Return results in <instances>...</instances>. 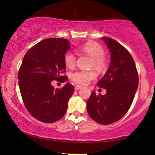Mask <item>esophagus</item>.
I'll list each match as a JSON object with an SVG mask.
<instances>
[{"label": "esophagus", "mask_w": 155, "mask_h": 155, "mask_svg": "<svg viewBox=\"0 0 155 155\" xmlns=\"http://www.w3.org/2000/svg\"><path fill=\"white\" fill-rule=\"evenodd\" d=\"M80 88H81V86H79V85H76L75 87H74V89H75V90H79Z\"/></svg>", "instance_id": "obj_1"}]
</instances>
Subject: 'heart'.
<instances>
[{"instance_id":"1","label":"heart","mask_w":155,"mask_h":155,"mask_svg":"<svg viewBox=\"0 0 155 155\" xmlns=\"http://www.w3.org/2000/svg\"><path fill=\"white\" fill-rule=\"evenodd\" d=\"M79 51L85 53L92 58L91 65L98 71H103L106 66L104 58V49L100 44L94 42L85 44L79 49ZM76 58L72 51H67L64 55V63L68 68H73L76 65ZM96 74L93 71H76L71 74V79L78 84H87L90 81L95 79Z\"/></svg>"}]
</instances>
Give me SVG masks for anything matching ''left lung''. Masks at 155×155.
Listing matches in <instances>:
<instances>
[{"label":"left lung","instance_id":"obj_1","mask_svg":"<svg viewBox=\"0 0 155 155\" xmlns=\"http://www.w3.org/2000/svg\"><path fill=\"white\" fill-rule=\"evenodd\" d=\"M107 46L111 62L107 71L97 85L106 90L104 95L92 91L87 102L88 114L101 124L120 120L132 104L138 86V75L130 52L117 41L101 38Z\"/></svg>","mask_w":155,"mask_h":155}]
</instances>
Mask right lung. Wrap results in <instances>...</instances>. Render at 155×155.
Returning <instances> with one entry per match:
<instances>
[{
    "mask_svg": "<svg viewBox=\"0 0 155 155\" xmlns=\"http://www.w3.org/2000/svg\"><path fill=\"white\" fill-rule=\"evenodd\" d=\"M70 49L66 39L49 38L31 48L23 58L18 74L19 90L28 111L41 122H56L67 111L74 86L66 83L58 90L51 81H67V76L60 74L65 71L64 55Z\"/></svg>",
    "mask_w": 155,
    "mask_h": 155,
    "instance_id": "obj_1",
    "label": "right lung"
}]
</instances>
